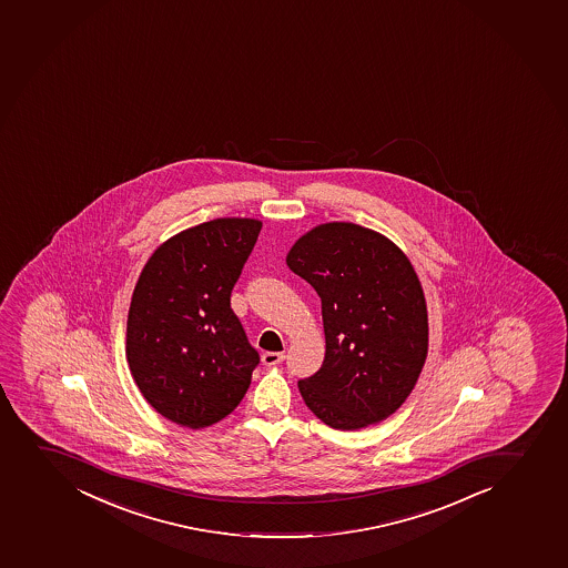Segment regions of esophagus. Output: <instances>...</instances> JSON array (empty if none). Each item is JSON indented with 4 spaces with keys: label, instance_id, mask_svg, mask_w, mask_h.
I'll list each match as a JSON object with an SVG mask.
<instances>
[{
    "label": "esophagus",
    "instance_id": "obj_1",
    "mask_svg": "<svg viewBox=\"0 0 568 568\" xmlns=\"http://www.w3.org/2000/svg\"><path fill=\"white\" fill-rule=\"evenodd\" d=\"M261 359H263V365L270 367V365H277V363L283 362L285 354H283V352H264Z\"/></svg>",
    "mask_w": 568,
    "mask_h": 568
}]
</instances>
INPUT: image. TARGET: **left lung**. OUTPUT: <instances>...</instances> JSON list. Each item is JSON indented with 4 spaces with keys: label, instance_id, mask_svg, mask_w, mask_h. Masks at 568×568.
<instances>
[{
    "label": "left lung",
    "instance_id": "1",
    "mask_svg": "<svg viewBox=\"0 0 568 568\" xmlns=\"http://www.w3.org/2000/svg\"><path fill=\"white\" fill-rule=\"evenodd\" d=\"M322 302L326 356L298 382L307 408L337 430L395 414L422 375L427 302L416 270L392 240L356 223H322L287 255Z\"/></svg>",
    "mask_w": 568,
    "mask_h": 568
}]
</instances>
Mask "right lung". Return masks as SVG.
<instances>
[{"label":"right lung","mask_w":568,"mask_h":568,"mask_svg":"<svg viewBox=\"0 0 568 568\" xmlns=\"http://www.w3.org/2000/svg\"><path fill=\"white\" fill-rule=\"evenodd\" d=\"M263 223L217 217L165 240L141 270L126 322V359L146 403L170 422L211 427L246 395L258 352L231 291Z\"/></svg>","instance_id":"add662e5"}]
</instances>
